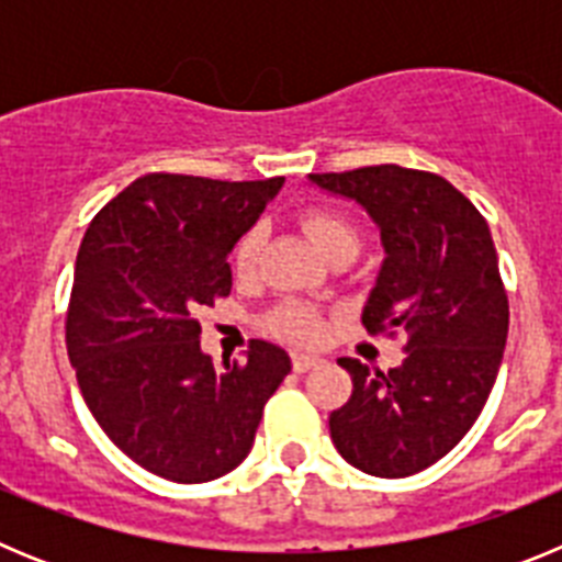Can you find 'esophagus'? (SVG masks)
Here are the masks:
<instances>
[{
	"instance_id": "obj_1",
	"label": "esophagus",
	"mask_w": 562,
	"mask_h": 562,
	"mask_svg": "<svg viewBox=\"0 0 562 562\" xmlns=\"http://www.w3.org/2000/svg\"><path fill=\"white\" fill-rule=\"evenodd\" d=\"M317 362H321V357H312V355H292V369L297 371V374H306L310 369H315Z\"/></svg>"
}]
</instances>
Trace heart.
Returning a JSON list of instances; mask_svg holds the SVG:
<instances>
[{"label": "heart", "instance_id": "1", "mask_svg": "<svg viewBox=\"0 0 562 562\" xmlns=\"http://www.w3.org/2000/svg\"><path fill=\"white\" fill-rule=\"evenodd\" d=\"M304 227L315 245L324 252L340 241H357V231L342 213L329 211V207H312L304 213ZM265 247V227H250L245 236L238 238L236 252H233V267L238 276H252L258 267V256ZM267 329L284 340L297 342V346H312L324 337V317L317 315L310 304L301 301H281L276 310L267 315Z\"/></svg>", "mask_w": 562, "mask_h": 562}]
</instances>
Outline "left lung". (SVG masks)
I'll list each match as a JSON object with an SVG mask.
<instances>
[{
	"instance_id": "1",
	"label": "left lung",
	"mask_w": 562,
	"mask_h": 562,
	"mask_svg": "<svg viewBox=\"0 0 562 562\" xmlns=\"http://www.w3.org/2000/svg\"><path fill=\"white\" fill-rule=\"evenodd\" d=\"M310 180L355 200L380 227L385 261L362 326L408 337L396 369L337 360L355 389L331 411V441L362 473L405 479L464 439L498 376L509 301L493 236L473 202L439 173L369 166Z\"/></svg>"
}]
</instances>
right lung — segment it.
Wrapping results in <instances>:
<instances>
[{
    "label": "right lung",
    "mask_w": 562,
    "mask_h": 562,
    "mask_svg": "<svg viewBox=\"0 0 562 562\" xmlns=\"http://www.w3.org/2000/svg\"><path fill=\"white\" fill-rule=\"evenodd\" d=\"M284 177L225 182L146 173L83 233L67 310V355L103 434L177 484H202L247 459L265 405L290 374L281 346L252 340L216 369L196 321L231 295L227 252Z\"/></svg>",
    "instance_id": "add662e5"
}]
</instances>
